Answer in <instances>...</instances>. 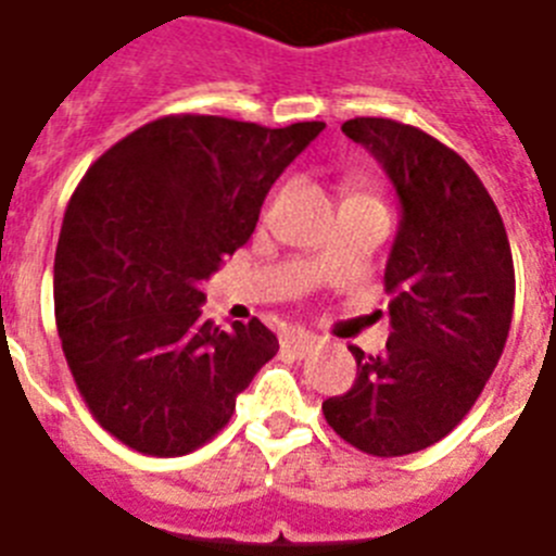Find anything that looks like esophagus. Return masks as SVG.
Here are the masks:
<instances>
[{
	"mask_svg": "<svg viewBox=\"0 0 556 556\" xmlns=\"http://www.w3.org/2000/svg\"><path fill=\"white\" fill-rule=\"evenodd\" d=\"M318 338H315V334L312 332H304V329H292V332H287L281 338V346L283 350H289V352H295V355H309L312 350H315V346H318Z\"/></svg>",
	"mask_w": 556,
	"mask_h": 556,
	"instance_id": "1",
	"label": "esophagus"
}]
</instances>
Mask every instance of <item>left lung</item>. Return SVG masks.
Listing matches in <instances>:
<instances>
[{
    "mask_svg": "<svg viewBox=\"0 0 556 556\" xmlns=\"http://www.w3.org/2000/svg\"><path fill=\"white\" fill-rule=\"evenodd\" d=\"M392 181L401 224L389 252L387 350L350 346L357 378L324 401L346 443L401 457L446 438L492 378L515 312V261L492 195L460 155L392 118L341 127Z\"/></svg>",
    "mask_w": 556,
    "mask_h": 556,
    "instance_id": "obj_1",
    "label": "left lung"
}]
</instances>
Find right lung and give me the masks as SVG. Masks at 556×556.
Here are the masks:
<instances>
[{
    "instance_id": "obj_1",
    "label": "right lung",
    "mask_w": 556,
    "mask_h": 556,
    "mask_svg": "<svg viewBox=\"0 0 556 556\" xmlns=\"http://www.w3.org/2000/svg\"><path fill=\"white\" fill-rule=\"evenodd\" d=\"M324 127L164 116L85 173L59 232L53 304L87 409L124 446H204L275 357L258 318L229 332L201 318V283L250 241L275 178Z\"/></svg>"
}]
</instances>
